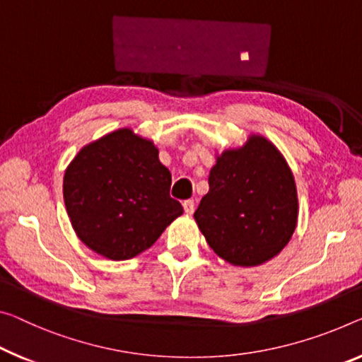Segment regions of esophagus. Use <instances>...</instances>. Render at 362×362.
I'll use <instances>...</instances> for the list:
<instances>
[{
  "mask_svg": "<svg viewBox=\"0 0 362 362\" xmlns=\"http://www.w3.org/2000/svg\"><path fill=\"white\" fill-rule=\"evenodd\" d=\"M182 207H185V212L187 214V215H192V212H194V207H196V205H194V200H185V202H182Z\"/></svg>",
  "mask_w": 362,
  "mask_h": 362,
  "instance_id": "1",
  "label": "esophagus"
}]
</instances>
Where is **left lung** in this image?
I'll list each match as a JSON object with an SVG mask.
<instances>
[{"label": "left lung", "mask_w": 362, "mask_h": 362, "mask_svg": "<svg viewBox=\"0 0 362 362\" xmlns=\"http://www.w3.org/2000/svg\"><path fill=\"white\" fill-rule=\"evenodd\" d=\"M194 218L228 264L255 267L280 254L298 225L296 182L280 150L251 134L243 147L216 155Z\"/></svg>", "instance_id": "left-lung-1"}]
</instances>
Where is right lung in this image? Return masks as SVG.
I'll use <instances>...</instances> for the list:
<instances>
[{
	"label": "right lung",
	"mask_w": 362,
	"mask_h": 362,
	"mask_svg": "<svg viewBox=\"0 0 362 362\" xmlns=\"http://www.w3.org/2000/svg\"><path fill=\"white\" fill-rule=\"evenodd\" d=\"M170 186L153 142L123 127L79 150L64 171L63 196L77 238L103 257L127 260L182 215Z\"/></svg>",
	"instance_id": "add662e5"
}]
</instances>
